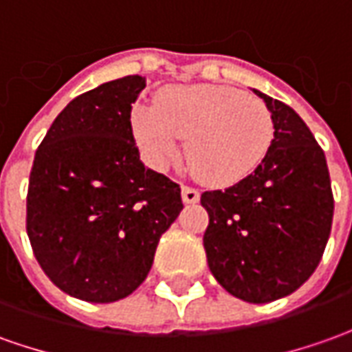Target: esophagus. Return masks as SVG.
<instances>
[{"label":"esophagus","mask_w":352,"mask_h":352,"mask_svg":"<svg viewBox=\"0 0 352 352\" xmlns=\"http://www.w3.org/2000/svg\"><path fill=\"white\" fill-rule=\"evenodd\" d=\"M181 196H183L185 204H196L200 200V192L196 188H192V186H183L181 188Z\"/></svg>","instance_id":"esophagus-1"}]
</instances>
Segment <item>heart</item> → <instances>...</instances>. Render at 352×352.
I'll use <instances>...</instances> for the list:
<instances>
[{
  "label": "heart",
  "instance_id": "1",
  "mask_svg": "<svg viewBox=\"0 0 352 352\" xmlns=\"http://www.w3.org/2000/svg\"><path fill=\"white\" fill-rule=\"evenodd\" d=\"M136 144L150 166L166 171L186 160L210 185L229 186L254 173L274 142V117L254 96L221 85H179L157 92L154 107L131 113Z\"/></svg>",
  "mask_w": 352,
  "mask_h": 352
}]
</instances>
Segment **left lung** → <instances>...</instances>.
<instances>
[{
    "mask_svg": "<svg viewBox=\"0 0 352 352\" xmlns=\"http://www.w3.org/2000/svg\"><path fill=\"white\" fill-rule=\"evenodd\" d=\"M274 117V142L254 173L200 196L210 223L204 248L217 283L264 305L314 274L331 231L333 195L326 156L295 109L260 90Z\"/></svg>",
    "mask_w": 352,
    "mask_h": 352,
    "instance_id": "8db88e82",
    "label": "left lung"
}]
</instances>
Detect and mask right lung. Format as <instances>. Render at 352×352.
<instances>
[{
  "label": "right lung",
  "mask_w": 352,
  "mask_h": 352,
  "mask_svg": "<svg viewBox=\"0 0 352 352\" xmlns=\"http://www.w3.org/2000/svg\"><path fill=\"white\" fill-rule=\"evenodd\" d=\"M144 86L131 75L76 96L36 150L28 239L45 276L80 300L131 295L183 210L179 185L140 162L133 138L131 106Z\"/></svg>",
  "instance_id": "add662e5"
}]
</instances>
